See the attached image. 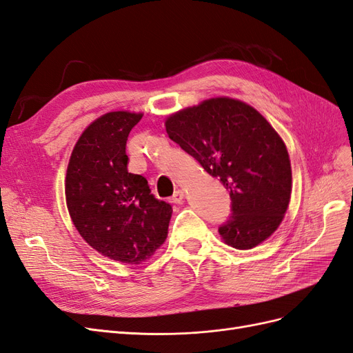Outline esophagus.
<instances>
[{
    "mask_svg": "<svg viewBox=\"0 0 353 353\" xmlns=\"http://www.w3.org/2000/svg\"><path fill=\"white\" fill-rule=\"evenodd\" d=\"M184 201V191H181V190H176L175 193H174V196L170 197V203H175V205H181V203Z\"/></svg>",
    "mask_w": 353,
    "mask_h": 353,
    "instance_id": "obj_1",
    "label": "esophagus"
}]
</instances>
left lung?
<instances>
[{"label":"left lung","mask_w":353,"mask_h":353,"mask_svg":"<svg viewBox=\"0 0 353 353\" xmlns=\"http://www.w3.org/2000/svg\"><path fill=\"white\" fill-rule=\"evenodd\" d=\"M170 140L219 178L231 197V216L218 228L232 248L252 249L279 228L292 193L287 148L249 104L210 99L166 121Z\"/></svg>","instance_id":"8db88e82"}]
</instances>
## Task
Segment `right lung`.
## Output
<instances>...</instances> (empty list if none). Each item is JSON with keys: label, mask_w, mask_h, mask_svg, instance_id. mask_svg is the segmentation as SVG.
<instances>
[{"label": "right lung", "mask_w": 353, "mask_h": 353, "mask_svg": "<svg viewBox=\"0 0 353 353\" xmlns=\"http://www.w3.org/2000/svg\"><path fill=\"white\" fill-rule=\"evenodd\" d=\"M143 114L110 112L83 131L66 175L74 227L99 253L141 263L168 236L172 206L152 194L147 179L128 172L126 140Z\"/></svg>", "instance_id": "right-lung-1"}]
</instances>
